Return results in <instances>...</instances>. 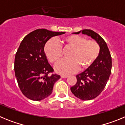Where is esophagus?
<instances>
[{
  "label": "esophagus",
  "instance_id": "esophagus-1",
  "mask_svg": "<svg viewBox=\"0 0 125 125\" xmlns=\"http://www.w3.org/2000/svg\"><path fill=\"white\" fill-rule=\"evenodd\" d=\"M61 78H68V76H67V75H61Z\"/></svg>",
  "mask_w": 125,
  "mask_h": 125
}]
</instances>
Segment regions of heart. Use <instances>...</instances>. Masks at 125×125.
I'll return each mask as SVG.
<instances>
[{"label":"heart","instance_id":"b5f03b06","mask_svg":"<svg viewBox=\"0 0 125 125\" xmlns=\"http://www.w3.org/2000/svg\"><path fill=\"white\" fill-rule=\"evenodd\" d=\"M60 42L64 47L71 49L68 54L69 59H62L54 66L56 72L61 74L74 73L79 67L81 69L89 68L100 54V46L96 42L86 40L80 36L70 35ZM44 52L48 60L54 63L61 57V47L55 39H52L45 45Z\"/></svg>","mask_w":125,"mask_h":125}]
</instances>
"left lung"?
<instances>
[{"mask_svg":"<svg viewBox=\"0 0 125 125\" xmlns=\"http://www.w3.org/2000/svg\"><path fill=\"white\" fill-rule=\"evenodd\" d=\"M81 32L93 39L100 49L98 58L88 69L76 76L77 82L71 88L75 96L85 101L96 98L102 92L111 74L112 61L106 43L99 34L90 29L81 30L74 34Z\"/></svg>","mask_w":125,"mask_h":125,"instance_id":"obj_1","label":"left lung"}]
</instances>
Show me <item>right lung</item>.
Returning <instances> with one entry per match:
<instances>
[{
  "mask_svg": "<svg viewBox=\"0 0 125 125\" xmlns=\"http://www.w3.org/2000/svg\"><path fill=\"white\" fill-rule=\"evenodd\" d=\"M65 34L45 29H36L22 41L14 61L15 77L21 91L33 101H41L51 95L60 76L52 74L53 69L44 53L46 43L51 37Z\"/></svg>",
  "mask_w": 125,
  "mask_h": 125,
  "instance_id": "add662e5",
  "label": "right lung"
}]
</instances>
